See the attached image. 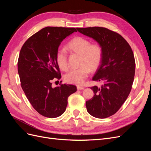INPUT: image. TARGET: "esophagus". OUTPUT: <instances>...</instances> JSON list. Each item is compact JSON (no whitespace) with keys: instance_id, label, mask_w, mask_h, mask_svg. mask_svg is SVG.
I'll use <instances>...</instances> for the list:
<instances>
[{"instance_id":"esophagus-1","label":"esophagus","mask_w":151,"mask_h":151,"mask_svg":"<svg viewBox=\"0 0 151 151\" xmlns=\"http://www.w3.org/2000/svg\"><path fill=\"white\" fill-rule=\"evenodd\" d=\"M77 89L78 90H83L84 89V87H82V86H77Z\"/></svg>"}]
</instances>
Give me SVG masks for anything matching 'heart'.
Instances as JSON below:
<instances>
[{
    "label": "heart",
    "instance_id": "obj_1",
    "mask_svg": "<svg viewBox=\"0 0 151 151\" xmlns=\"http://www.w3.org/2000/svg\"><path fill=\"white\" fill-rule=\"evenodd\" d=\"M67 48L71 51L81 55V65L79 68L70 70L64 76L65 81L68 83L83 85L90 71L96 69L102 59V48L99 45L91 44V42L81 36L71 40L67 43ZM68 54L65 50L58 49L56 53V62L58 66L62 70L68 68Z\"/></svg>",
    "mask_w": 151,
    "mask_h": 151
}]
</instances>
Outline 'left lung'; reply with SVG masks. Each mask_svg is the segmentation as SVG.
I'll use <instances>...</instances> for the list:
<instances>
[{
	"mask_svg": "<svg viewBox=\"0 0 151 151\" xmlns=\"http://www.w3.org/2000/svg\"><path fill=\"white\" fill-rule=\"evenodd\" d=\"M77 30L96 41L103 53L93 80L103 84L91 88L94 95L86 103L87 111L98 118L109 117L118 111L130 93L135 70L133 52L120 35L107 28L89 27Z\"/></svg>",
	"mask_w": 151,
	"mask_h": 151,
	"instance_id": "8db88e82",
	"label": "left lung"
}]
</instances>
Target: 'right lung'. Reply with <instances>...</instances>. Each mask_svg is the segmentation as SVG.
Instances as JSON below:
<instances>
[{
	"instance_id": "1",
	"label": "right lung",
	"mask_w": 151,
	"mask_h": 151,
	"mask_svg": "<svg viewBox=\"0 0 151 151\" xmlns=\"http://www.w3.org/2000/svg\"><path fill=\"white\" fill-rule=\"evenodd\" d=\"M76 31L74 28L46 27L31 36L21 48L17 70L22 89L36 111L44 116L53 118L62 115L68 97L77 91L71 84L52 87L53 79L61 78L55 58L58 47Z\"/></svg>"
}]
</instances>
